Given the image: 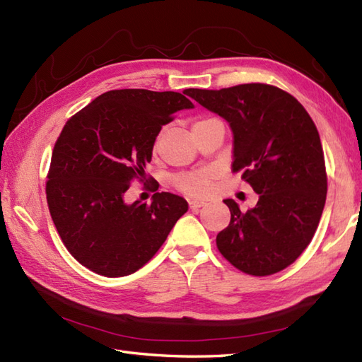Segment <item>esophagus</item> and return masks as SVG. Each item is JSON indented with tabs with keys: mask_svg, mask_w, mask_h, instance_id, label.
Returning a JSON list of instances; mask_svg holds the SVG:
<instances>
[{
	"mask_svg": "<svg viewBox=\"0 0 362 362\" xmlns=\"http://www.w3.org/2000/svg\"><path fill=\"white\" fill-rule=\"evenodd\" d=\"M188 204H189L191 210H197V209H201V206H204L206 202L205 201H197V199H191Z\"/></svg>",
	"mask_w": 362,
	"mask_h": 362,
	"instance_id": "34e87169",
	"label": "esophagus"
}]
</instances>
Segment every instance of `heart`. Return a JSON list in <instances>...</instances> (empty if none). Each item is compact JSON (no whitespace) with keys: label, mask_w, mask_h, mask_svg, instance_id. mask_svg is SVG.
Returning a JSON list of instances; mask_svg holds the SVG:
<instances>
[{"label":"heart","mask_w":362,"mask_h":362,"mask_svg":"<svg viewBox=\"0 0 362 362\" xmlns=\"http://www.w3.org/2000/svg\"><path fill=\"white\" fill-rule=\"evenodd\" d=\"M174 185L189 196H204L211 188V173L197 171L191 174H183L174 179Z\"/></svg>","instance_id":"heart-1"}]
</instances>
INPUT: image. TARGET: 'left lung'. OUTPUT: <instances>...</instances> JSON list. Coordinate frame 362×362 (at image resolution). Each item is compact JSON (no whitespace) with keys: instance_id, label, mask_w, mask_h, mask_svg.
Listing matches in <instances>:
<instances>
[{"instance_id":"8db88e82","label":"left lung","mask_w":362,"mask_h":362,"mask_svg":"<svg viewBox=\"0 0 362 362\" xmlns=\"http://www.w3.org/2000/svg\"><path fill=\"white\" fill-rule=\"evenodd\" d=\"M189 96L228 122L233 173L258 194L245 213L226 199L232 218L216 236L219 252L245 274L283 271L311 243L324 211L327 173L316 124L294 96L267 83L191 88Z\"/></svg>"}]
</instances>
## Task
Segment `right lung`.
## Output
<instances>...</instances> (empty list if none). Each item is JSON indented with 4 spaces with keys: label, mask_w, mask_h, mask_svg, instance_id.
I'll return each instance as SVG.
<instances>
[{
    "label": "right lung",
    "mask_w": 362,
    "mask_h": 362,
    "mask_svg": "<svg viewBox=\"0 0 362 362\" xmlns=\"http://www.w3.org/2000/svg\"><path fill=\"white\" fill-rule=\"evenodd\" d=\"M193 107L175 91L112 90L66 121L46 199L62 243L82 266L104 276L136 272L187 213L185 199L165 191L151 204H127L124 196L132 179L144 177L161 127Z\"/></svg>",
    "instance_id": "add662e5"
}]
</instances>
